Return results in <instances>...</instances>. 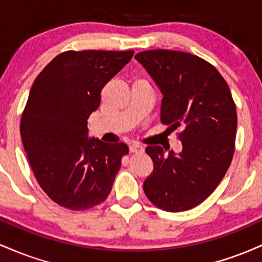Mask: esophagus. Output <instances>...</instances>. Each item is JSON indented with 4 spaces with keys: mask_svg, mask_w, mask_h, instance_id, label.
<instances>
[{
    "mask_svg": "<svg viewBox=\"0 0 262 262\" xmlns=\"http://www.w3.org/2000/svg\"><path fill=\"white\" fill-rule=\"evenodd\" d=\"M129 149H130V152H143L144 151L143 145H140V144H138V143L132 144L130 148Z\"/></svg>",
    "mask_w": 262,
    "mask_h": 262,
    "instance_id": "1",
    "label": "esophagus"
}]
</instances>
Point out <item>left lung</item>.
<instances>
[{
    "label": "left lung",
    "instance_id": "1",
    "mask_svg": "<svg viewBox=\"0 0 262 262\" xmlns=\"http://www.w3.org/2000/svg\"><path fill=\"white\" fill-rule=\"evenodd\" d=\"M135 59L162 93L161 123L182 128V151L150 145L154 171L144 192L158 208L183 212L210 196L229 169L236 135V108L227 81L208 61L189 53L156 49Z\"/></svg>",
    "mask_w": 262,
    "mask_h": 262
}]
</instances>
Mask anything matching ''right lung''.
<instances>
[{
	"mask_svg": "<svg viewBox=\"0 0 262 262\" xmlns=\"http://www.w3.org/2000/svg\"><path fill=\"white\" fill-rule=\"evenodd\" d=\"M133 50H69L38 75L20 119V137L41 189L59 206L85 210L107 200L127 144L89 139L87 119L101 91Z\"/></svg>",
	"mask_w": 262,
	"mask_h": 262,
	"instance_id": "right-lung-1",
	"label": "right lung"
}]
</instances>
